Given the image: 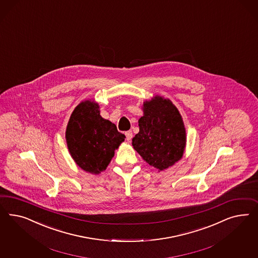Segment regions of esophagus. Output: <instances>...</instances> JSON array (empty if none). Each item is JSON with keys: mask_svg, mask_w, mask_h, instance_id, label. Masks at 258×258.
Segmentation results:
<instances>
[{"mask_svg": "<svg viewBox=\"0 0 258 258\" xmlns=\"http://www.w3.org/2000/svg\"><path fill=\"white\" fill-rule=\"evenodd\" d=\"M125 138H126V140L128 141V142H130V141H131V140H132V139H133V132H132V131H128V132H125Z\"/></svg>", "mask_w": 258, "mask_h": 258, "instance_id": "1", "label": "esophagus"}]
</instances>
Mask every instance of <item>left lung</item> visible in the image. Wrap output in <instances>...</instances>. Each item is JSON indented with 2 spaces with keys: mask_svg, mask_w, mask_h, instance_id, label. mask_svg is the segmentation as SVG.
I'll use <instances>...</instances> for the list:
<instances>
[{
  "mask_svg": "<svg viewBox=\"0 0 258 258\" xmlns=\"http://www.w3.org/2000/svg\"><path fill=\"white\" fill-rule=\"evenodd\" d=\"M139 133L133 138V149L159 171L181 159L186 133L181 115L169 99L156 95L143 104Z\"/></svg>",
  "mask_w": 258,
  "mask_h": 258,
  "instance_id": "8db88e82",
  "label": "left lung"
}]
</instances>
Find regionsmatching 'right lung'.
Returning a JSON list of instances; mask_svg holds the SVG:
<instances>
[{
    "label": "right lung",
    "instance_id": "right-lung-1",
    "mask_svg": "<svg viewBox=\"0 0 258 258\" xmlns=\"http://www.w3.org/2000/svg\"><path fill=\"white\" fill-rule=\"evenodd\" d=\"M65 138L71 156L80 168L99 174L109 165L114 151L125 141L116 125L101 117L97 103H79L71 114Z\"/></svg>",
    "mask_w": 258,
    "mask_h": 258
}]
</instances>
